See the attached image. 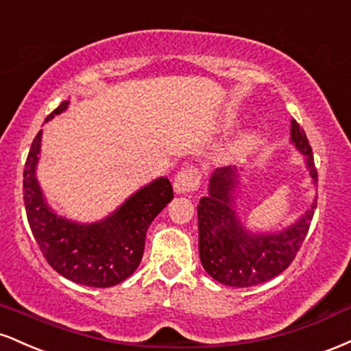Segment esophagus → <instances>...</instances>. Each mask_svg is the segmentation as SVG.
Wrapping results in <instances>:
<instances>
[{
    "mask_svg": "<svg viewBox=\"0 0 351 351\" xmlns=\"http://www.w3.org/2000/svg\"><path fill=\"white\" fill-rule=\"evenodd\" d=\"M201 175L196 168H183L173 180V189L176 195H189L199 186Z\"/></svg>",
    "mask_w": 351,
    "mask_h": 351,
    "instance_id": "obj_1",
    "label": "esophagus"
}]
</instances>
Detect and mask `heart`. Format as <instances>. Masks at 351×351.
I'll return each mask as SVG.
<instances>
[{
    "instance_id": "obj_1",
    "label": "heart",
    "mask_w": 351,
    "mask_h": 351,
    "mask_svg": "<svg viewBox=\"0 0 351 351\" xmlns=\"http://www.w3.org/2000/svg\"><path fill=\"white\" fill-rule=\"evenodd\" d=\"M259 145V136L256 134H243L228 147L226 156L229 160H241L247 156Z\"/></svg>"
}]
</instances>
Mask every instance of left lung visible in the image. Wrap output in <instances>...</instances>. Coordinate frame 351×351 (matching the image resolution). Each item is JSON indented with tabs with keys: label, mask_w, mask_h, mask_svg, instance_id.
I'll use <instances>...</instances> for the list:
<instances>
[{
	"label": "left lung",
	"mask_w": 351,
	"mask_h": 351,
	"mask_svg": "<svg viewBox=\"0 0 351 351\" xmlns=\"http://www.w3.org/2000/svg\"><path fill=\"white\" fill-rule=\"evenodd\" d=\"M291 143L304 155L312 183L317 170L305 132L291 120ZM241 173L236 167L216 168L208 195L198 204L199 259L213 279L229 287H252L271 280L291 265L307 236L317 198L291 226L279 231L252 232L237 215L236 198Z\"/></svg>",
	"instance_id": "left-lung-1"
}]
</instances>
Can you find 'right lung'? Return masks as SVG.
Masks as SVG:
<instances>
[{"label": "right lung", "instance_id": "obj_1", "mask_svg": "<svg viewBox=\"0 0 351 351\" xmlns=\"http://www.w3.org/2000/svg\"><path fill=\"white\" fill-rule=\"evenodd\" d=\"M69 107L64 100L46 122ZM43 130L36 135L24 167V206L43 256L60 276L87 287H112L132 276L142 261L152 221L173 199L170 180L160 176L128 196L114 213L95 221L67 219L47 204L36 168Z\"/></svg>", "mask_w": 351, "mask_h": 351}]
</instances>
